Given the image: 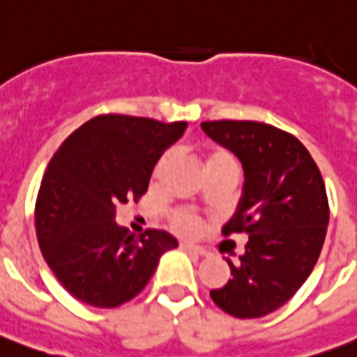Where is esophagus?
<instances>
[{"instance_id":"esophagus-1","label":"esophagus","mask_w":357,"mask_h":357,"mask_svg":"<svg viewBox=\"0 0 357 357\" xmlns=\"http://www.w3.org/2000/svg\"><path fill=\"white\" fill-rule=\"evenodd\" d=\"M181 248H183L185 252H189V254H195V255H206V250H202L200 246H195V244L183 243V244H181Z\"/></svg>"}]
</instances>
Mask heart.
<instances>
[{"label": "heart", "instance_id": "1", "mask_svg": "<svg viewBox=\"0 0 357 357\" xmlns=\"http://www.w3.org/2000/svg\"><path fill=\"white\" fill-rule=\"evenodd\" d=\"M167 161H168V153L159 159V162H157V167H155V174L161 172V168L165 167V162ZM213 162H229V165L238 167L237 161H235V157L231 155L229 151H224V150L215 151V153H211V155L207 157L206 167L207 165H213ZM172 226L176 231H179V234H183V235H196L198 231H200V220H198V217H195V215L189 211L174 213Z\"/></svg>", "mask_w": 357, "mask_h": 357}]
</instances>
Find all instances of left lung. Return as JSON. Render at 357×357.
I'll return each instance as SVG.
<instances>
[{"label":"left lung","instance_id":"1","mask_svg":"<svg viewBox=\"0 0 357 357\" xmlns=\"http://www.w3.org/2000/svg\"><path fill=\"white\" fill-rule=\"evenodd\" d=\"M218 144L238 157L243 196L224 234H248L231 280L213 289V302L237 319L265 317L285 302L313 271L326 237L330 207L321 170L287 131L250 120L202 122Z\"/></svg>","mask_w":357,"mask_h":357}]
</instances>
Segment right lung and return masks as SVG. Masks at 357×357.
I'll return each instance as SVG.
<instances>
[{
    "label": "right lung",
    "instance_id": "obj_1",
    "mask_svg": "<svg viewBox=\"0 0 357 357\" xmlns=\"http://www.w3.org/2000/svg\"><path fill=\"white\" fill-rule=\"evenodd\" d=\"M187 122L100 114L77 128L47 165L35 206L38 246L61 285L94 307H119L146 287L178 246L162 229L131 234L114 222L148 190L162 151Z\"/></svg>",
    "mask_w": 357,
    "mask_h": 357
}]
</instances>
